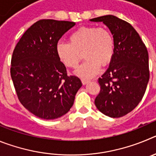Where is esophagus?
I'll return each instance as SVG.
<instances>
[{"label": "esophagus", "instance_id": "obj_1", "mask_svg": "<svg viewBox=\"0 0 156 156\" xmlns=\"http://www.w3.org/2000/svg\"><path fill=\"white\" fill-rule=\"evenodd\" d=\"M81 81H82V83H83V85L87 84V83L90 82V80H84V79L81 80Z\"/></svg>", "mask_w": 156, "mask_h": 156}]
</instances>
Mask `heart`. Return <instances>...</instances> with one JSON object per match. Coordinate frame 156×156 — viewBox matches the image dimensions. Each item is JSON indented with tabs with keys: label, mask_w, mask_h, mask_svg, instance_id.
<instances>
[{
	"label": "heart",
	"mask_w": 156,
	"mask_h": 156,
	"mask_svg": "<svg viewBox=\"0 0 156 156\" xmlns=\"http://www.w3.org/2000/svg\"><path fill=\"white\" fill-rule=\"evenodd\" d=\"M69 41L58 43V57L65 66L75 69L83 53L86 60L76 71V74L83 78L94 76L101 65L105 66L111 62L115 53V39L105 27H81L70 34Z\"/></svg>",
	"instance_id": "1"
}]
</instances>
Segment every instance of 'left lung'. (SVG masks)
Returning <instances> with one entry per match:
<instances>
[{"instance_id": "obj_1", "label": "left lung", "mask_w": 156, "mask_h": 156, "mask_svg": "<svg viewBox=\"0 0 156 156\" xmlns=\"http://www.w3.org/2000/svg\"><path fill=\"white\" fill-rule=\"evenodd\" d=\"M90 21L102 22L115 39L114 56L98 79L101 90L94 104L105 115L122 117L136 108L145 93L149 80L148 51L127 22L112 15Z\"/></svg>"}]
</instances>
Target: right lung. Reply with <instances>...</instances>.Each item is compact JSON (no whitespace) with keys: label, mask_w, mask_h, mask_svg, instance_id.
Returning a JSON list of instances; mask_svg holds the SVG:
<instances>
[{"label":"right lung","mask_w":156,"mask_h":156,"mask_svg":"<svg viewBox=\"0 0 156 156\" xmlns=\"http://www.w3.org/2000/svg\"><path fill=\"white\" fill-rule=\"evenodd\" d=\"M76 23L41 19L25 32L11 62V76L21 104L44 119H55L70 110L82 86L76 76H68L56 46Z\"/></svg>","instance_id":"obj_1"}]
</instances>
